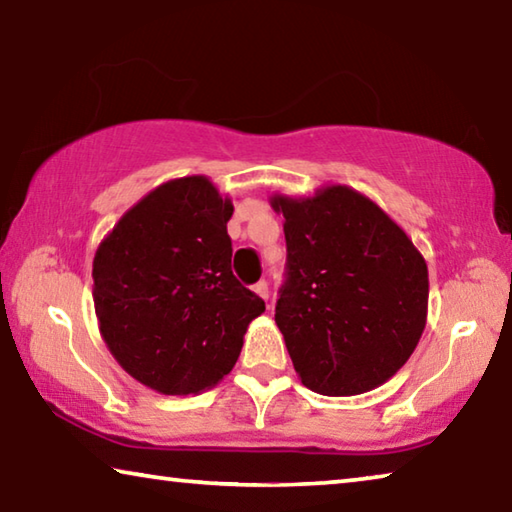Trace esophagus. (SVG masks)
<instances>
[{
    "mask_svg": "<svg viewBox=\"0 0 512 512\" xmlns=\"http://www.w3.org/2000/svg\"><path fill=\"white\" fill-rule=\"evenodd\" d=\"M255 293H257V296H262L264 300H268V296H271V291H268V282L266 280H259L255 284Z\"/></svg>",
    "mask_w": 512,
    "mask_h": 512,
    "instance_id": "1",
    "label": "esophagus"
}]
</instances>
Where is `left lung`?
<instances>
[{
    "instance_id": "obj_1",
    "label": "left lung",
    "mask_w": 512,
    "mask_h": 512,
    "mask_svg": "<svg viewBox=\"0 0 512 512\" xmlns=\"http://www.w3.org/2000/svg\"><path fill=\"white\" fill-rule=\"evenodd\" d=\"M287 266L275 323L314 393L372 391L400 370L427 325V262L377 203L345 185L275 194Z\"/></svg>"
}]
</instances>
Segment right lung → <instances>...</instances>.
Here are the masks:
<instances>
[{"label": "right lung", "instance_id": "add662e5", "mask_svg": "<svg viewBox=\"0 0 512 512\" xmlns=\"http://www.w3.org/2000/svg\"><path fill=\"white\" fill-rule=\"evenodd\" d=\"M232 212L210 178H176L133 205L97 248L101 336L153 391L189 395L219 384L266 309L232 273Z\"/></svg>", "mask_w": 512, "mask_h": 512}]
</instances>
